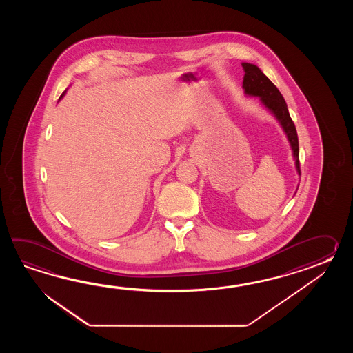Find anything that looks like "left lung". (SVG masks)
Returning <instances> with one entry per match:
<instances>
[{"instance_id": "1", "label": "left lung", "mask_w": 353, "mask_h": 353, "mask_svg": "<svg viewBox=\"0 0 353 353\" xmlns=\"http://www.w3.org/2000/svg\"><path fill=\"white\" fill-rule=\"evenodd\" d=\"M243 67V83L242 87L245 90V93L248 96H256L260 97L263 105L271 112L275 114L279 122L285 131L286 136L289 139V143L292 145L293 149L294 158H295V165L296 170L300 174L299 163V141H298V134L296 128L294 125L293 120L288 111L285 99L280 90L276 88V85L271 82L270 79L263 74L261 69L256 67L255 64L250 63H242Z\"/></svg>"}]
</instances>
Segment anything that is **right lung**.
<instances>
[{"instance_id": "right-lung-1", "label": "right lung", "mask_w": 353, "mask_h": 353, "mask_svg": "<svg viewBox=\"0 0 353 353\" xmlns=\"http://www.w3.org/2000/svg\"><path fill=\"white\" fill-rule=\"evenodd\" d=\"M63 96H64V93H63V94H61V96H60V97H63Z\"/></svg>"}]
</instances>
